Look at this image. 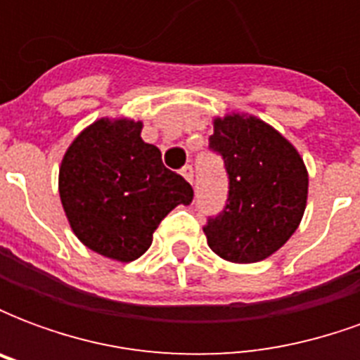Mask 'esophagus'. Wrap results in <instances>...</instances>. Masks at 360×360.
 <instances>
[{
    "label": "esophagus",
    "instance_id": "1",
    "mask_svg": "<svg viewBox=\"0 0 360 360\" xmlns=\"http://www.w3.org/2000/svg\"><path fill=\"white\" fill-rule=\"evenodd\" d=\"M181 175H183V177L188 181V183H193V179H195V172H193V165H183V167H181Z\"/></svg>",
    "mask_w": 360,
    "mask_h": 360
}]
</instances>
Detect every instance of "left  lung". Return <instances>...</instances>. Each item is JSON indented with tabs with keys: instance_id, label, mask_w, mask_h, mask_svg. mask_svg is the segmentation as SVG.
Returning <instances> with one entry per match:
<instances>
[{
	"instance_id": "obj_1",
	"label": "left lung",
	"mask_w": 360,
	"mask_h": 360,
	"mask_svg": "<svg viewBox=\"0 0 360 360\" xmlns=\"http://www.w3.org/2000/svg\"><path fill=\"white\" fill-rule=\"evenodd\" d=\"M208 142L229 179L224 210L204 226L208 247L235 264L260 262L301 224L309 195L304 162L291 142L252 115L218 117Z\"/></svg>"
}]
</instances>
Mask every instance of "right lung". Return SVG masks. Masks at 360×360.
Returning a JSON list of instances; mask_svg holds the SVG:
<instances>
[{"mask_svg": "<svg viewBox=\"0 0 360 360\" xmlns=\"http://www.w3.org/2000/svg\"><path fill=\"white\" fill-rule=\"evenodd\" d=\"M141 131V121L98 119L75 139L59 167V196L75 235L119 262L142 257L160 221L195 195Z\"/></svg>", "mask_w": 360, "mask_h": 360, "instance_id": "right-lung-1", "label": "right lung"}]
</instances>
